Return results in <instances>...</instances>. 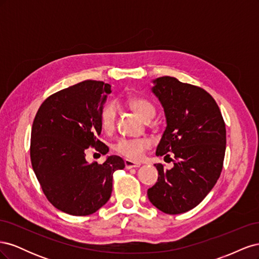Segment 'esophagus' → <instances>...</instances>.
<instances>
[{"mask_svg": "<svg viewBox=\"0 0 259 259\" xmlns=\"http://www.w3.org/2000/svg\"><path fill=\"white\" fill-rule=\"evenodd\" d=\"M124 163H125V167H126L127 169L136 168V167H139V166H140V163H137V162H134V161H131V160H128V159L125 160Z\"/></svg>", "mask_w": 259, "mask_h": 259, "instance_id": "obj_1", "label": "esophagus"}]
</instances>
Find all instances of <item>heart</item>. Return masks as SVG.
Returning a JSON list of instances; mask_svg holds the SVG:
<instances>
[{"instance_id":"obj_1","label":"heart","mask_w":259,"mask_h":259,"mask_svg":"<svg viewBox=\"0 0 259 259\" xmlns=\"http://www.w3.org/2000/svg\"><path fill=\"white\" fill-rule=\"evenodd\" d=\"M130 107L134 110L144 121H150L155 115L154 106L144 98H130ZM116 119V107L113 104H108L104 107L100 113V124L106 132L113 130ZM151 142L148 138H121L114 145L117 153L131 160H139L147 149L150 148Z\"/></svg>"}]
</instances>
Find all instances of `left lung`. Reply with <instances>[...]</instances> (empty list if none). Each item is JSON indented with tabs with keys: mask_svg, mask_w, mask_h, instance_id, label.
Here are the masks:
<instances>
[{
	"mask_svg": "<svg viewBox=\"0 0 259 259\" xmlns=\"http://www.w3.org/2000/svg\"><path fill=\"white\" fill-rule=\"evenodd\" d=\"M166 128L156 147L158 156L174 153V166L154 164L159 177L148 199L166 214L192 209L213 189L221 176L226 151V127L214 98L198 86L161 76L152 81Z\"/></svg>",
	"mask_w": 259,
	"mask_h": 259,
	"instance_id": "1",
	"label": "left lung"
}]
</instances>
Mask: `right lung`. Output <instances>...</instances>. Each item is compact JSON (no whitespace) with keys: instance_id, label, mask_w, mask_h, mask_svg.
I'll list each match as a JSON object with an SVG mask.
<instances>
[{"instance_id":"add662e5","label":"right lung","mask_w":259,"mask_h":259,"mask_svg":"<svg viewBox=\"0 0 259 259\" xmlns=\"http://www.w3.org/2000/svg\"><path fill=\"white\" fill-rule=\"evenodd\" d=\"M110 93L109 84L86 80L46 98L34 117L31 163L46 198L64 213H95L111 197L113 173L125 167L117 155L107 156L103 164L85 159L90 147L101 154L109 151L97 136Z\"/></svg>"}]
</instances>
